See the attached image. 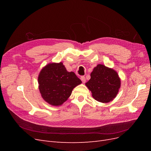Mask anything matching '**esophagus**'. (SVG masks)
Wrapping results in <instances>:
<instances>
[{
    "mask_svg": "<svg viewBox=\"0 0 151 151\" xmlns=\"http://www.w3.org/2000/svg\"><path fill=\"white\" fill-rule=\"evenodd\" d=\"M81 80L83 82V83H86V79L84 76H81Z\"/></svg>",
    "mask_w": 151,
    "mask_h": 151,
    "instance_id": "obj_1",
    "label": "esophagus"
}]
</instances>
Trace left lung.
I'll return each mask as SVG.
<instances>
[{"label": "left lung", "instance_id": "8db88e82", "mask_svg": "<svg viewBox=\"0 0 151 151\" xmlns=\"http://www.w3.org/2000/svg\"><path fill=\"white\" fill-rule=\"evenodd\" d=\"M96 101L108 103L115 99L121 86V80L116 70L98 64L91 73V79L85 84Z\"/></svg>", "mask_w": 151, "mask_h": 151}]
</instances>
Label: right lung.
<instances>
[{
    "mask_svg": "<svg viewBox=\"0 0 151 151\" xmlns=\"http://www.w3.org/2000/svg\"><path fill=\"white\" fill-rule=\"evenodd\" d=\"M38 88L45 101L54 106H60L82 83L74 72H68L62 62L50 63L43 67L38 77Z\"/></svg>",
    "mask_w": 151,
    "mask_h": 151,
    "instance_id": "right-lung-1",
    "label": "right lung"
}]
</instances>
